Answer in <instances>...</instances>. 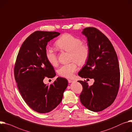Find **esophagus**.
<instances>
[{"label":"esophagus","instance_id":"esophagus-1","mask_svg":"<svg viewBox=\"0 0 132 132\" xmlns=\"http://www.w3.org/2000/svg\"><path fill=\"white\" fill-rule=\"evenodd\" d=\"M68 82L69 83H71V82L74 81V80H71V79H68Z\"/></svg>","mask_w":132,"mask_h":132}]
</instances>
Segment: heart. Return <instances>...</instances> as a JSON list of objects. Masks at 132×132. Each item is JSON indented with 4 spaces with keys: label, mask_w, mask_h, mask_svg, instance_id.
<instances>
[{
    "label": "heart",
    "mask_w": 132,
    "mask_h": 132,
    "mask_svg": "<svg viewBox=\"0 0 132 132\" xmlns=\"http://www.w3.org/2000/svg\"><path fill=\"white\" fill-rule=\"evenodd\" d=\"M56 47L62 51L70 53L69 59L72 61L69 63L61 66L58 70L59 75L67 78H72L78 70V63L82 65L88 60L90 55V47L82 43L80 38L70 34H64L55 42ZM45 56L48 62L53 66L58 63L57 55L54 51L50 47L45 49Z\"/></svg>",
    "instance_id": "obj_1"
}]
</instances>
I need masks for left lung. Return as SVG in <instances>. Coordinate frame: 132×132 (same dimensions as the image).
<instances>
[{"instance_id":"left-lung-1","label":"left lung","mask_w":132,"mask_h":132,"mask_svg":"<svg viewBox=\"0 0 132 132\" xmlns=\"http://www.w3.org/2000/svg\"><path fill=\"white\" fill-rule=\"evenodd\" d=\"M82 34L87 38L90 55L78 75L94 79L89 86L86 81H78L83 89L80 95L81 104L88 109L97 112L113 103L119 87L120 70L115 49L109 39L95 27H86Z\"/></svg>"}]
</instances>
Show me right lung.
Masks as SVG:
<instances>
[{
	"label": "right lung",
	"mask_w": 132,
	"mask_h": 132,
	"mask_svg": "<svg viewBox=\"0 0 132 132\" xmlns=\"http://www.w3.org/2000/svg\"><path fill=\"white\" fill-rule=\"evenodd\" d=\"M60 34L56 32H34L25 40L17 56L14 76L18 89L28 106L39 113L50 112L56 107L68 85V80L61 77L50 86L43 82L45 77L56 75L45 51L47 43Z\"/></svg>",
	"instance_id": "1"
}]
</instances>
